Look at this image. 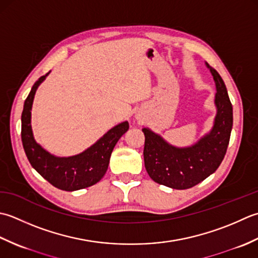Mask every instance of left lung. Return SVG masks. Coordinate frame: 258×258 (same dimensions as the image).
<instances>
[{"label":"left lung","instance_id":"8db88e82","mask_svg":"<svg viewBox=\"0 0 258 258\" xmlns=\"http://www.w3.org/2000/svg\"><path fill=\"white\" fill-rule=\"evenodd\" d=\"M216 85L217 113L212 130L186 148L171 146L148 128H144V159L154 181L172 189H188L205 180L222 164L233 128V106L219 73L206 63Z\"/></svg>","mask_w":258,"mask_h":258}]
</instances>
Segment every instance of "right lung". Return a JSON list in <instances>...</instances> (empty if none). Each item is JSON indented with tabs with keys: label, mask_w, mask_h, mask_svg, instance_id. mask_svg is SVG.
Wrapping results in <instances>:
<instances>
[{
	"label": "right lung",
	"mask_w": 258,
	"mask_h": 258,
	"mask_svg": "<svg viewBox=\"0 0 258 258\" xmlns=\"http://www.w3.org/2000/svg\"><path fill=\"white\" fill-rule=\"evenodd\" d=\"M49 73L39 78L31 89L28 98L25 99L21 117V138L31 166L45 180L61 190L75 191L90 187L101 180L108 169L110 156L114 146L121 136L127 133L129 123L124 121L117 124L81 154L71 157L51 155L34 140L31 127V109L35 91Z\"/></svg>",
	"instance_id": "1"
}]
</instances>
